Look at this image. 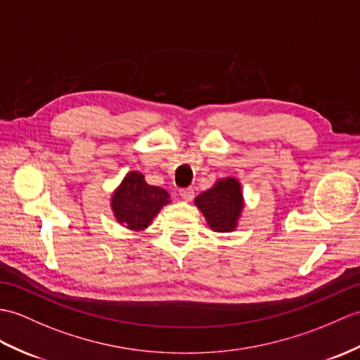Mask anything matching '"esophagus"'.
<instances>
[{"mask_svg":"<svg viewBox=\"0 0 360 360\" xmlns=\"http://www.w3.org/2000/svg\"><path fill=\"white\" fill-rule=\"evenodd\" d=\"M179 196L184 199V200H191L195 196V190L191 187H184V188H179Z\"/></svg>","mask_w":360,"mask_h":360,"instance_id":"1","label":"esophagus"}]
</instances>
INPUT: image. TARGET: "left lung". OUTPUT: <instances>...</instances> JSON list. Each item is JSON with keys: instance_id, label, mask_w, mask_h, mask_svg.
<instances>
[{"instance_id": "1", "label": "left lung", "mask_w": 360, "mask_h": 360, "mask_svg": "<svg viewBox=\"0 0 360 360\" xmlns=\"http://www.w3.org/2000/svg\"><path fill=\"white\" fill-rule=\"evenodd\" d=\"M196 205L214 231L235 230L242 207L240 186L235 178H225L196 198Z\"/></svg>"}]
</instances>
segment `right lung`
I'll return each mask as SVG.
<instances>
[{
	"instance_id": "add662e5",
	"label": "right lung",
	"mask_w": 360,
	"mask_h": 360,
	"mask_svg": "<svg viewBox=\"0 0 360 360\" xmlns=\"http://www.w3.org/2000/svg\"><path fill=\"white\" fill-rule=\"evenodd\" d=\"M167 202L169 193L164 188L148 186L141 173L131 172L115 191L112 208L120 224L131 230H142Z\"/></svg>"
}]
</instances>
